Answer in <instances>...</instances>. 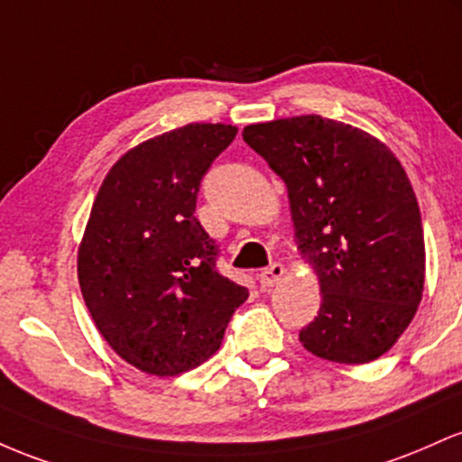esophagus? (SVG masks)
Here are the masks:
<instances>
[{
  "label": "esophagus",
  "mask_w": 462,
  "mask_h": 462,
  "mask_svg": "<svg viewBox=\"0 0 462 462\" xmlns=\"http://www.w3.org/2000/svg\"><path fill=\"white\" fill-rule=\"evenodd\" d=\"M286 274V268L282 263H271L262 274H259V286L262 288H273L274 283L282 282V277Z\"/></svg>",
  "instance_id": "1"
}]
</instances>
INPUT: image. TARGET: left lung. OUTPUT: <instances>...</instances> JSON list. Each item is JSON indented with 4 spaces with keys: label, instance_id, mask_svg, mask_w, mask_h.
<instances>
[{
    "label": "left lung",
    "instance_id": "obj_1",
    "mask_svg": "<svg viewBox=\"0 0 462 462\" xmlns=\"http://www.w3.org/2000/svg\"><path fill=\"white\" fill-rule=\"evenodd\" d=\"M242 137L286 183L294 240L320 283L300 345L338 365L384 356L426 282L421 214L402 163L373 134L320 116L251 124Z\"/></svg>",
    "mask_w": 462,
    "mask_h": 462
}]
</instances>
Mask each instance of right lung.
<instances>
[{"label": "right lung", "instance_id": "right-lung-1", "mask_svg": "<svg viewBox=\"0 0 462 462\" xmlns=\"http://www.w3.org/2000/svg\"><path fill=\"white\" fill-rule=\"evenodd\" d=\"M231 124H188L128 150L108 170L78 248L93 323L134 369L174 377L220 349L248 290L222 277L196 220L200 180L236 139Z\"/></svg>", "mask_w": 462, "mask_h": 462}]
</instances>
